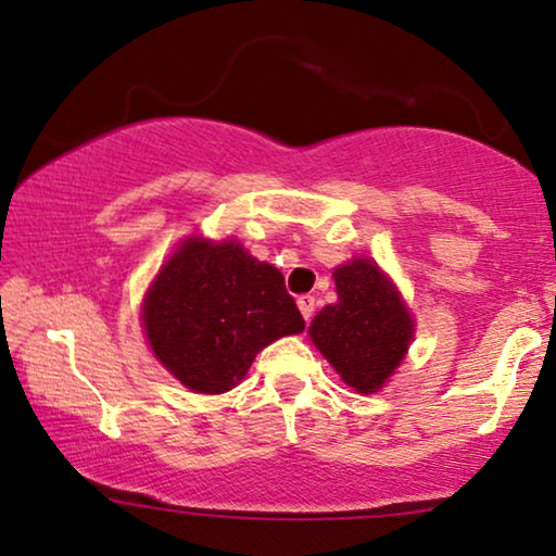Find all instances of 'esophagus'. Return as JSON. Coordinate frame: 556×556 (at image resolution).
Wrapping results in <instances>:
<instances>
[{"mask_svg":"<svg viewBox=\"0 0 556 556\" xmlns=\"http://www.w3.org/2000/svg\"><path fill=\"white\" fill-rule=\"evenodd\" d=\"M296 304H299V312H302L304 319L312 321L314 309H316V299L312 294H304V296L296 299Z\"/></svg>","mask_w":556,"mask_h":556,"instance_id":"esophagus-1","label":"esophagus"}]
</instances>
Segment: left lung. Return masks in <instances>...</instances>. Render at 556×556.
<instances>
[{
	"instance_id": "obj_1",
	"label": "left lung",
	"mask_w": 556,
	"mask_h": 556,
	"mask_svg": "<svg viewBox=\"0 0 556 556\" xmlns=\"http://www.w3.org/2000/svg\"><path fill=\"white\" fill-rule=\"evenodd\" d=\"M333 281L339 302L314 316L309 337L351 389L374 393L408 351L413 321L371 260L343 264Z\"/></svg>"
}]
</instances>
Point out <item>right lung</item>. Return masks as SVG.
I'll return each mask as SVG.
<instances>
[{
  "mask_svg": "<svg viewBox=\"0 0 556 556\" xmlns=\"http://www.w3.org/2000/svg\"><path fill=\"white\" fill-rule=\"evenodd\" d=\"M143 324L157 361L198 393L230 391L264 346L304 331L279 269L200 237L157 271Z\"/></svg>",
  "mask_w": 556,
  "mask_h": 556,
  "instance_id": "add662e5",
  "label": "right lung"
}]
</instances>
